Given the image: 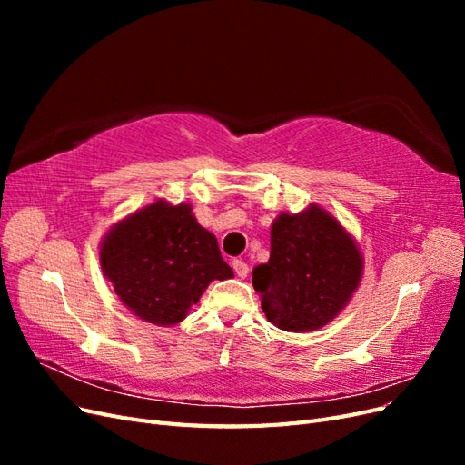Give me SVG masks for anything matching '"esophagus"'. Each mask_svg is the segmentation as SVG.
I'll list each match as a JSON object with an SVG mask.
<instances>
[{
    "mask_svg": "<svg viewBox=\"0 0 465 465\" xmlns=\"http://www.w3.org/2000/svg\"><path fill=\"white\" fill-rule=\"evenodd\" d=\"M232 270L238 277H246L248 275V263L242 262V260H232Z\"/></svg>",
    "mask_w": 465,
    "mask_h": 465,
    "instance_id": "obj_1",
    "label": "esophagus"
}]
</instances>
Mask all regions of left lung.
Segmentation results:
<instances>
[{
    "mask_svg": "<svg viewBox=\"0 0 465 465\" xmlns=\"http://www.w3.org/2000/svg\"><path fill=\"white\" fill-rule=\"evenodd\" d=\"M361 275L362 258L353 238L314 205L275 219L270 262L254 267L252 285L273 326L312 331L341 312Z\"/></svg>",
    "mask_w": 465,
    "mask_h": 465,
    "instance_id": "8db88e82",
    "label": "left lung"
}]
</instances>
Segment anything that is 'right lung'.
I'll return each instance as SVG.
<instances>
[{
  "mask_svg": "<svg viewBox=\"0 0 465 465\" xmlns=\"http://www.w3.org/2000/svg\"><path fill=\"white\" fill-rule=\"evenodd\" d=\"M101 265L122 302L159 326L184 320L211 281L232 277L217 238L186 203L157 202L116 224L103 242Z\"/></svg>",
  "mask_w": 465,
  "mask_h": 465,
  "instance_id": "add662e5",
  "label": "right lung"
}]
</instances>
